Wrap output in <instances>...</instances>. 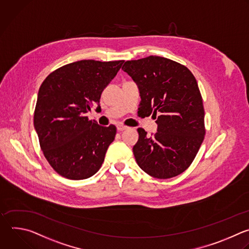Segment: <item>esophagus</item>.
<instances>
[{"instance_id":"obj_1","label":"esophagus","mask_w":249,"mask_h":249,"mask_svg":"<svg viewBox=\"0 0 249 249\" xmlns=\"http://www.w3.org/2000/svg\"><path fill=\"white\" fill-rule=\"evenodd\" d=\"M117 128H118V131H124V130H125L127 128V126H125L124 124H118Z\"/></svg>"}]
</instances>
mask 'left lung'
I'll return each instance as SVG.
<instances>
[{"label":"left lung","instance_id":"1","mask_svg":"<svg viewBox=\"0 0 249 249\" xmlns=\"http://www.w3.org/2000/svg\"><path fill=\"white\" fill-rule=\"evenodd\" d=\"M122 70L139 88L142 116L157 117L151 136L139 127L133 146L137 165L149 176L166 179L183 173L193 162L205 135L202 96L192 72L158 56L126 61Z\"/></svg>","mask_w":249,"mask_h":249}]
</instances>
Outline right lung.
Masks as SVG:
<instances>
[{
    "label": "right lung",
    "instance_id": "add662e5",
    "mask_svg": "<svg viewBox=\"0 0 249 249\" xmlns=\"http://www.w3.org/2000/svg\"><path fill=\"white\" fill-rule=\"evenodd\" d=\"M124 61L82 60L63 66L42 82L34 127L49 164L69 179H85L101 168L114 141V124L101 126L86 114Z\"/></svg>",
    "mask_w": 249,
    "mask_h": 249
}]
</instances>
